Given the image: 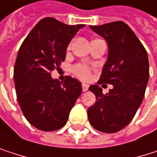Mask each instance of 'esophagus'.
<instances>
[{
	"mask_svg": "<svg viewBox=\"0 0 157 157\" xmlns=\"http://www.w3.org/2000/svg\"><path fill=\"white\" fill-rule=\"evenodd\" d=\"M88 90H89V85H87V84L83 83V84H82V90L85 92V91H87Z\"/></svg>",
	"mask_w": 157,
	"mask_h": 157,
	"instance_id": "obj_1",
	"label": "esophagus"
}]
</instances>
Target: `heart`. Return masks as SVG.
I'll return each mask as SVG.
<instances>
[{"mask_svg":"<svg viewBox=\"0 0 157 157\" xmlns=\"http://www.w3.org/2000/svg\"><path fill=\"white\" fill-rule=\"evenodd\" d=\"M95 40L100 39L99 38H96V39H93L92 41H95ZM70 45H71V44H68L67 50L70 48ZM72 73L77 78H78L82 79V80H88V79H90V78L91 76V68L89 66L84 65V64H77V65L73 66V67H72Z\"/></svg>","mask_w":157,"mask_h":157,"instance_id":"1","label":"heart"}]
</instances>
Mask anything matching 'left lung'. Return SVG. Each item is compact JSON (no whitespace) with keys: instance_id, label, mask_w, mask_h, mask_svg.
Masks as SVG:
<instances>
[{"instance_id":"1","label":"left lung","mask_w":157,"mask_h":157,"mask_svg":"<svg viewBox=\"0 0 157 157\" xmlns=\"http://www.w3.org/2000/svg\"><path fill=\"white\" fill-rule=\"evenodd\" d=\"M90 27L109 45L98 84H112L113 88L106 94L98 85L89 88L96 102L88 109V118L94 129L113 133L131 122L143 101L149 78L148 56L141 41L121 21Z\"/></svg>"}]
</instances>
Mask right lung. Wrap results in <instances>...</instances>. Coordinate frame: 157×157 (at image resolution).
I'll list each match as a JSON object with an SVG mask.
<instances>
[{
	"label": "right lung",
	"instance_id": "obj_1",
	"mask_svg": "<svg viewBox=\"0 0 157 157\" xmlns=\"http://www.w3.org/2000/svg\"><path fill=\"white\" fill-rule=\"evenodd\" d=\"M85 25H67L53 18L42 19L20 46L13 78L16 96L25 119L36 129L62 128L82 92L81 83L69 76L54 79L51 72L66 58L67 44Z\"/></svg>",
	"mask_w": 157,
	"mask_h": 157
}]
</instances>
